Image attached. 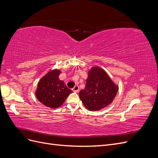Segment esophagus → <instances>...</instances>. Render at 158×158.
Returning a JSON list of instances; mask_svg holds the SVG:
<instances>
[{
    "instance_id": "obj_1",
    "label": "esophagus",
    "mask_w": 158,
    "mask_h": 158,
    "mask_svg": "<svg viewBox=\"0 0 158 158\" xmlns=\"http://www.w3.org/2000/svg\"><path fill=\"white\" fill-rule=\"evenodd\" d=\"M72 89H73V91L74 92H79V86L78 85H75V86Z\"/></svg>"
}]
</instances>
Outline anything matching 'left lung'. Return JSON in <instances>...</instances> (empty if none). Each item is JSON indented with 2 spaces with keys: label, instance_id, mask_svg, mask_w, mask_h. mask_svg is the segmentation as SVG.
<instances>
[{
  "label": "left lung",
  "instance_id": "obj_1",
  "mask_svg": "<svg viewBox=\"0 0 158 158\" xmlns=\"http://www.w3.org/2000/svg\"><path fill=\"white\" fill-rule=\"evenodd\" d=\"M118 86L107 73L99 66H93L88 72L85 88L79 97L89 111H99L111 104L115 98Z\"/></svg>",
  "mask_w": 158,
  "mask_h": 158
}]
</instances>
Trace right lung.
I'll use <instances>...</instances> for the list:
<instances>
[{"mask_svg":"<svg viewBox=\"0 0 158 158\" xmlns=\"http://www.w3.org/2000/svg\"><path fill=\"white\" fill-rule=\"evenodd\" d=\"M61 71L57 69L50 70L37 84L35 91L36 98L45 106L52 109L58 108L64 102L65 99L73 92L59 80Z\"/></svg>","mask_w":158,"mask_h":158,"instance_id":"obj_1","label":"right lung"}]
</instances>
